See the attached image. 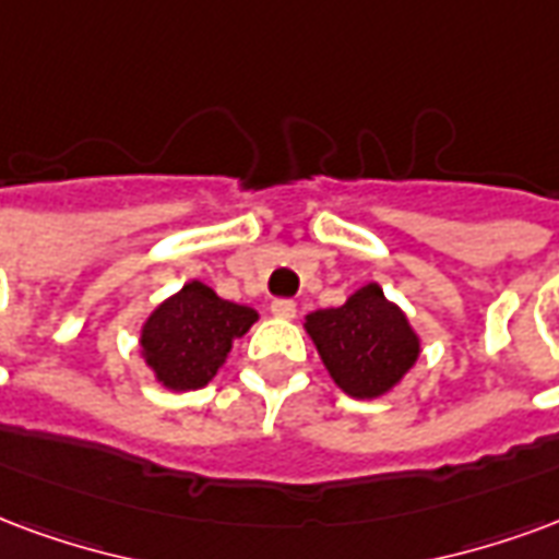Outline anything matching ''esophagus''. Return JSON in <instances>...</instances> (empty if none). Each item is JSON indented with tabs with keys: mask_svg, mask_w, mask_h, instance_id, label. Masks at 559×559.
<instances>
[{
	"mask_svg": "<svg viewBox=\"0 0 559 559\" xmlns=\"http://www.w3.org/2000/svg\"><path fill=\"white\" fill-rule=\"evenodd\" d=\"M272 313H275L278 320H293V317H296V301L275 299L272 301Z\"/></svg>",
	"mask_w": 559,
	"mask_h": 559,
	"instance_id": "esophagus-1",
	"label": "esophagus"
}]
</instances>
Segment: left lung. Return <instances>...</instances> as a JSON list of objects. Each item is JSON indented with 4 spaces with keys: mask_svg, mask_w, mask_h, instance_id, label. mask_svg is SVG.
Segmentation results:
<instances>
[{
    "mask_svg": "<svg viewBox=\"0 0 559 559\" xmlns=\"http://www.w3.org/2000/svg\"><path fill=\"white\" fill-rule=\"evenodd\" d=\"M305 332L334 384L355 400L394 391L420 358V334L376 281L358 287L341 308L308 313Z\"/></svg>",
    "mask_w": 559,
    "mask_h": 559,
    "instance_id": "1",
    "label": "left lung"
}]
</instances>
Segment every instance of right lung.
I'll list each match as a JSON object with an SVG mask.
<instances>
[{"label":"right lung","mask_w":559,"mask_h":559,"mask_svg":"<svg viewBox=\"0 0 559 559\" xmlns=\"http://www.w3.org/2000/svg\"><path fill=\"white\" fill-rule=\"evenodd\" d=\"M258 320L254 308L222 299L201 281H186L142 322V358L168 391H198L213 382L234 341Z\"/></svg>","instance_id":"add662e5"}]
</instances>
